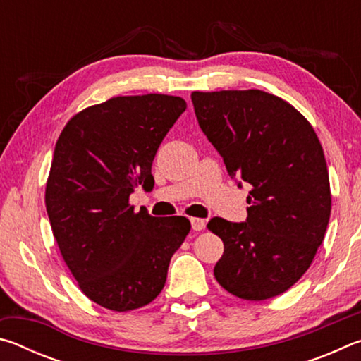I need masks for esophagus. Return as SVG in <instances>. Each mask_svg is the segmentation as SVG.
Wrapping results in <instances>:
<instances>
[{"label": "esophagus", "instance_id": "obj_1", "mask_svg": "<svg viewBox=\"0 0 361 361\" xmlns=\"http://www.w3.org/2000/svg\"><path fill=\"white\" fill-rule=\"evenodd\" d=\"M191 219V228L194 231H202L205 228V221L202 218H189Z\"/></svg>", "mask_w": 361, "mask_h": 361}]
</instances>
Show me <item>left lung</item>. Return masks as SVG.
Here are the masks:
<instances>
[{
	"instance_id": "left-lung-1",
	"label": "left lung",
	"mask_w": 361,
	"mask_h": 361,
	"mask_svg": "<svg viewBox=\"0 0 361 361\" xmlns=\"http://www.w3.org/2000/svg\"><path fill=\"white\" fill-rule=\"evenodd\" d=\"M191 99L231 178L252 185L245 223H209L224 243L215 279L247 301L282 295L312 264L331 213L319 137L295 106L258 89L195 90Z\"/></svg>"
}]
</instances>
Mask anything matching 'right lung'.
<instances>
[{"mask_svg": "<svg viewBox=\"0 0 361 361\" xmlns=\"http://www.w3.org/2000/svg\"><path fill=\"white\" fill-rule=\"evenodd\" d=\"M186 109L181 97H113L66 122L46 185V210L79 288L102 307L129 312L154 301L170 258L185 242V216L159 219L129 197L152 180L159 145Z\"/></svg>", "mask_w": 361, "mask_h": 361, "instance_id": "right-lung-1", "label": "right lung"}]
</instances>
